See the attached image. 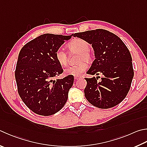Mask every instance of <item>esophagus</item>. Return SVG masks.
Masks as SVG:
<instances>
[{
  "label": "esophagus",
  "instance_id": "1",
  "mask_svg": "<svg viewBox=\"0 0 147 147\" xmlns=\"http://www.w3.org/2000/svg\"><path fill=\"white\" fill-rule=\"evenodd\" d=\"M80 78H81V77L80 76H74V80H79Z\"/></svg>",
  "mask_w": 147,
  "mask_h": 147
}]
</instances>
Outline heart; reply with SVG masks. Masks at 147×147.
I'll return each instance as SVG.
<instances>
[{"label": "heart", "mask_w": 147, "mask_h": 147, "mask_svg": "<svg viewBox=\"0 0 147 147\" xmlns=\"http://www.w3.org/2000/svg\"><path fill=\"white\" fill-rule=\"evenodd\" d=\"M67 48L71 54L78 53L76 57L77 64L69 66L65 69L67 75L73 76H80L87 68L86 61L89 62L92 60V55L90 51V45L87 41L81 38H75L67 44ZM55 59L61 66H65L68 63L69 56L64 50L59 48L55 53Z\"/></svg>", "instance_id": "heart-1"}]
</instances>
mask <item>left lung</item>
Masks as SVG:
<instances>
[{
    "label": "left lung",
    "mask_w": 147,
    "mask_h": 147,
    "mask_svg": "<svg viewBox=\"0 0 147 147\" xmlns=\"http://www.w3.org/2000/svg\"><path fill=\"white\" fill-rule=\"evenodd\" d=\"M73 36L92 44L94 51L95 59L87 74L104 76L100 82L95 77L85 78L86 99L100 109L118 105L127 95L134 77L132 57L127 47L118 36L105 29L81 32Z\"/></svg>",
    "instance_id": "8db88e82"
}]
</instances>
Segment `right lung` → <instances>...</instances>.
<instances>
[{
    "instance_id": "right-lung-1",
    "label": "right lung",
    "mask_w": 147,
    "mask_h": 147,
    "mask_svg": "<svg viewBox=\"0 0 147 147\" xmlns=\"http://www.w3.org/2000/svg\"><path fill=\"white\" fill-rule=\"evenodd\" d=\"M72 35L46 33L26 44L19 53L15 69L18 92L25 105L34 113L50 116L62 109L68 98L74 77L57 81L63 73L55 53Z\"/></svg>"
}]
</instances>
